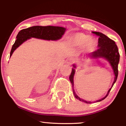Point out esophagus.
<instances>
[{
  "instance_id": "1",
  "label": "esophagus",
  "mask_w": 126,
  "mask_h": 126,
  "mask_svg": "<svg viewBox=\"0 0 126 126\" xmlns=\"http://www.w3.org/2000/svg\"><path fill=\"white\" fill-rule=\"evenodd\" d=\"M73 61H74L73 58H69V59H68V61H67V63H68L69 65H71V64H72V63H73Z\"/></svg>"
}]
</instances>
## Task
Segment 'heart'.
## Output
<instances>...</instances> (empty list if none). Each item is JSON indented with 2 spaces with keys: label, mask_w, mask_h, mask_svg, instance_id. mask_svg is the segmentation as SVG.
<instances>
[{
  "label": "heart",
  "mask_w": 126,
  "mask_h": 126,
  "mask_svg": "<svg viewBox=\"0 0 126 126\" xmlns=\"http://www.w3.org/2000/svg\"><path fill=\"white\" fill-rule=\"evenodd\" d=\"M69 42L75 47H81L83 46L85 51H91L96 45V41L92 37L81 32H77L72 35L69 38Z\"/></svg>",
  "instance_id": "heart-1"
}]
</instances>
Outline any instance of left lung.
<instances>
[{"mask_svg":"<svg viewBox=\"0 0 126 126\" xmlns=\"http://www.w3.org/2000/svg\"><path fill=\"white\" fill-rule=\"evenodd\" d=\"M93 33L96 34L99 37V39H98V45L97 46L99 49L96 50V51L92 52L90 54V57L93 58H104L105 59L107 60L109 62L110 65L112 66V68L113 70V73L115 75V80L113 82L111 88L108 90L107 94L104 97L102 98V99L97 100V102L103 100H104L105 98L107 97V96L108 95L110 91H111L112 88L113 84L116 82L118 78V63L119 62L120 59V54L119 53L118 46L116 44L114 41L112 40L110 38H108L107 36H106L103 33H101L100 32H93ZM74 68H72V72L69 76V80L71 82L72 85V89H73V92L74 96L76 99H79V100L83 101L86 103H91V101H87L84 100L83 99H81V98L79 97L76 94L75 89H74V82H73V77L75 73V69L76 65H73Z\"/></svg>","mask_w":126,"mask_h":126,"instance_id":"left-lung-1","label":"left lung"}]
</instances>
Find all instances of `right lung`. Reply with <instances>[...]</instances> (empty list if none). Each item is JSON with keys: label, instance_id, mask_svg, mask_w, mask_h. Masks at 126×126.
Masks as SVG:
<instances>
[{"label": "right lung", "instance_id": "right-lung-1", "mask_svg": "<svg viewBox=\"0 0 126 126\" xmlns=\"http://www.w3.org/2000/svg\"><path fill=\"white\" fill-rule=\"evenodd\" d=\"M66 29L63 27L59 26H36L29 27L21 30L18 32L16 36V39L12 47L10 57L16 48H18L20 45L24 42L31 38H36L45 39V40H58L61 38L64 34ZM39 32L41 34H37L35 31Z\"/></svg>", "mask_w": 126, "mask_h": 126}]
</instances>
